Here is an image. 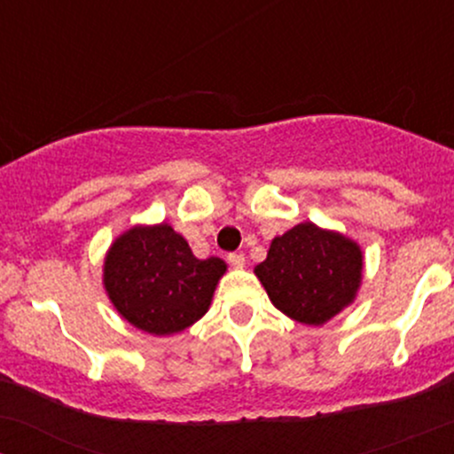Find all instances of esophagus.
Returning a JSON list of instances; mask_svg holds the SVG:
<instances>
[{
  "instance_id": "obj_1",
  "label": "esophagus",
  "mask_w": 454,
  "mask_h": 454,
  "mask_svg": "<svg viewBox=\"0 0 454 454\" xmlns=\"http://www.w3.org/2000/svg\"><path fill=\"white\" fill-rule=\"evenodd\" d=\"M228 262H231V267H234V269H243L245 267V256H243V254H231V256H228Z\"/></svg>"
}]
</instances>
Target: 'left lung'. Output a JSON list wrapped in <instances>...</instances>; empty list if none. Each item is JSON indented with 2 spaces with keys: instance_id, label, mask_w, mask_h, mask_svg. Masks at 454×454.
Segmentation results:
<instances>
[{
  "instance_id": "left-lung-1",
  "label": "left lung",
  "mask_w": 454,
  "mask_h": 454,
  "mask_svg": "<svg viewBox=\"0 0 454 454\" xmlns=\"http://www.w3.org/2000/svg\"><path fill=\"white\" fill-rule=\"evenodd\" d=\"M254 273L279 311L320 326L356 296L363 252L352 239L305 222L275 237L267 260Z\"/></svg>"
}]
</instances>
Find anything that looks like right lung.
Listing matches in <instances>:
<instances>
[{
  "mask_svg": "<svg viewBox=\"0 0 454 454\" xmlns=\"http://www.w3.org/2000/svg\"><path fill=\"white\" fill-rule=\"evenodd\" d=\"M223 273V260H198L168 223L129 228L104 258L114 309L151 335H173L200 320Z\"/></svg>",
  "mask_w": 454,
  "mask_h": 454,
  "instance_id": "1",
  "label": "right lung"
}]
</instances>
